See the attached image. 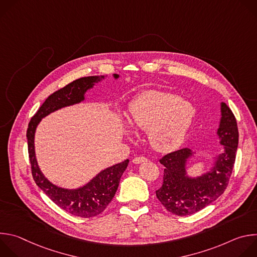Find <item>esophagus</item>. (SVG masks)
Instances as JSON below:
<instances>
[{
	"label": "esophagus",
	"instance_id": "obj_1",
	"mask_svg": "<svg viewBox=\"0 0 257 257\" xmlns=\"http://www.w3.org/2000/svg\"><path fill=\"white\" fill-rule=\"evenodd\" d=\"M148 161V159H146L145 157H136V158H134L133 160H132V162L134 163V164H141V163H144V162H146Z\"/></svg>",
	"mask_w": 257,
	"mask_h": 257
}]
</instances>
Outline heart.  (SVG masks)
<instances>
[{"label": "heart", "mask_w": 257, "mask_h": 257, "mask_svg": "<svg viewBox=\"0 0 257 257\" xmlns=\"http://www.w3.org/2000/svg\"><path fill=\"white\" fill-rule=\"evenodd\" d=\"M130 124L148 131L153 148L170 152L184 140L195 115L193 104L173 93L149 90L140 93L129 107Z\"/></svg>", "instance_id": "heart-1"}]
</instances>
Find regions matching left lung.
<instances>
[{
	"label": "left lung",
	"mask_w": 257,
	"mask_h": 257,
	"mask_svg": "<svg viewBox=\"0 0 257 257\" xmlns=\"http://www.w3.org/2000/svg\"><path fill=\"white\" fill-rule=\"evenodd\" d=\"M221 113L216 133L224 152L215 158L209 172L196 178L187 176L186 164L193 155L190 149L179 150L160 160L165 167L164 181L156 194L168 211L180 216L193 214L226 190L235 164L239 132L236 118L225 102L221 103Z\"/></svg>",
	"instance_id": "obj_1"
}]
</instances>
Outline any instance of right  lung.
I'll list each match as a JSON object with an SVG mask.
<instances>
[{
	"label": "right lung",
	"mask_w": 257,
	"mask_h": 257,
	"mask_svg": "<svg viewBox=\"0 0 257 257\" xmlns=\"http://www.w3.org/2000/svg\"><path fill=\"white\" fill-rule=\"evenodd\" d=\"M118 77V74H114V78L117 79ZM101 79H103V76L82 77L55 91L31 118L26 133L31 173L36 185L59 207L73 215L81 217H92L105 209L116 194L120 179L128 166L129 160L101 171L83 187L64 189L52 184L40 170L34 152V133L43 118L59 108L84 100L85 92Z\"/></svg>",
	"instance_id": "add662e5"
}]
</instances>
